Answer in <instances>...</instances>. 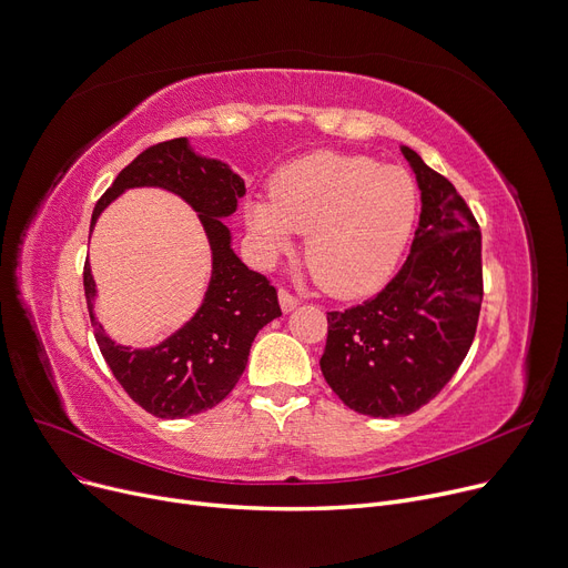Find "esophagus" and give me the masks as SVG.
Segmentation results:
<instances>
[{"instance_id": "34e87169", "label": "esophagus", "mask_w": 568, "mask_h": 568, "mask_svg": "<svg viewBox=\"0 0 568 568\" xmlns=\"http://www.w3.org/2000/svg\"><path fill=\"white\" fill-rule=\"evenodd\" d=\"M278 302H281V308H283L285 313L294 311L296 304H300V300H296V296H294L292 292H287V290H281V292H278Z\"/></svg>"}]
</instances>
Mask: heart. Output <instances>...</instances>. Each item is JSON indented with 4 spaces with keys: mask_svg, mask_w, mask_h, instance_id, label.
<instances>
[{
    "mask_svg": "<svg viewBox=\"0 0 568 568\" xmlns=\"http://www.w3.org/2000/svg\"><path fill=\"white\" fill-rule=\"evenodd\" d=\"M416 216V186L400 168L322 152L287 165L268 197L246 204V223L266 255L308 232L304 260L317 285L349 296L394 272Z\"/></svg>",
    "mask_w": 568,
    "mask_h": 568,
    "instance_id": "1",
    "label": "heart"
}]
</instances>
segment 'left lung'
I'll use <instances>...</instances> for the list:
<instances>
[{
  "instance_id": "1",
  "label": "left lung",
  "mask_w": 568,
  "mask_h": 568,
  "mask_svg": "<svg viewBox=\"0 0 568 568\" xmlns=\"http://www.w3.org/2000/svg\"><path fill=\"white\" fill-rule=\"evenodd\" d=\"M422 216L400 272L371 300L326 313L320 359L354 412L389 419L433 400L467 356L484 302L481 230L449 179L409 146Z\"/></svg>"
}]
</instances>
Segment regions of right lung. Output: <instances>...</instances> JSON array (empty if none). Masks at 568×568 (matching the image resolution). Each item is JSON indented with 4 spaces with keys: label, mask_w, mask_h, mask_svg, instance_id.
Returning a JSON list of instances; mask_svg holds the SVG:
<instances>
[{
    "label": "right lung",
    "mask_w": 568,
    "mask_h": 568,
    "mask_svg": "<svg viewBox=\"0 0 568 568\" xmlns=\"http://www.w3.org/2000/svg\"><path fill=\"white\" fill-rule=\"evenodd\" d=\"M156 186L186 200L212 246V278L197 313L156 347L131 349L105 336L94 317L97 283L84 262V296L105 364L124 392L159 419H184L219 405L242 377L251 345L264 324L281 317L276 287L236 257L223 223L246 193L244 179L223 161L195 154L186 138L159 142L116 174L92 214L126 189Z\"/></svg>",
    "instance_id": "obj_1"
}]
</instances>
